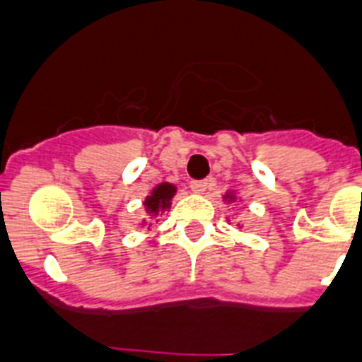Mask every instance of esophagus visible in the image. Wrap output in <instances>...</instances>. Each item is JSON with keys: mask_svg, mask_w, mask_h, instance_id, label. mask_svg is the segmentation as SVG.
Listing matches in <instances>:
<instances>
[{"mask_svg": "<svg viewBox=\"0 0 362 362\" xmlns=\"http://www.w3.org/2000/svg\"><path fill=\"white\" fill-rule=\"evenodd\" d=\"M207 179H194V181H190V188H192L196 194H203L207 190Z\"/></svg>", "mask_w": 362, "mask_h": 362, "instance_id": "obj_1", "label": "esophagus"}]
</instances>
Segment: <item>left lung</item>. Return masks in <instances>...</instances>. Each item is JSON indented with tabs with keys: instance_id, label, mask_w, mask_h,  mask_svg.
I'll use <instances>...</instances> for the list:
<instances>
[{
	"instance_id": "8db88e82",
	"label": "left lung",
	"mask_w": 362,
	"mask_h": 362,
	"mask_svg": "<svg viewBox=\"0 0 362 362\" xmlns=\"http://www.w3.org/2000/svg\"><path fill=\"white\" fill-rule=\"evenodd\" d=\"M226 198H228V199H229V198H231V199H233V196H229V194H226Z\"/></svg>"
}]
</instances>
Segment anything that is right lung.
<instances>
[{
    "mask_svg": "<svg viewBox=\"0 0 362 362\" xmlns=\"http://www.w3.org/2000/svg\"><path fill=\"white\" fill-rule=\"evenodd\" d=\"M175 196V187L170 183H160L151 190L148 198H146L144 205L148 209L149 214L164 213L170 207V202Z\"/></svg>",
    "mask_w": 362,
    "mask_h": 362,
    "instance_id": "add662e5",
    "label": "right lung"
}]
</instances>
